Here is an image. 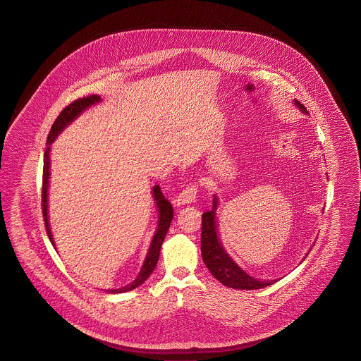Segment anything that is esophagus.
Here are the masks:
<instances>
[{
  "mask_svg": "<svg viewBox=\"0 0 361 361\" xmlns=\"http://www.w3.org/2000/svg\"><path fill=\"white\" fill-rule=\"evenodd\" d=\"M197 199V185L195 182L189 183L178 196V203L179 204H188L193 203Z\"/></svg>",
  "mask_w": 361,
  "mask_h": 361,
  "instance_id": "obj_1",
  "label": "esophagus"
}]
</instances>
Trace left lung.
Listing matches in <instances>:
<instances>
[{"instance_id":"left-lung-1","label":"left lung","mask_w":361,"mask_h":361,"mask_svg":"<svg viewBox=\"0 0 361 361\" xmlns=\"http://www.w3.org/2000/svg\"><path fill=\"white\" fill-rule=\"evenodd\" d=\"M295 104L300 106L301 111L307 112L302 104L297 101ZM213 203H214L213 209L203 213L202 216V256L210 273L224 286L231 288H238V290H256V288H262L273 284L274 280L260 281L250 277L224 252L217 237V227H216L217 199L216 197Z\"/></svg>"}]
</instances>
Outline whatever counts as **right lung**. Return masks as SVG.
Instances as JSON below:
<instances>
[{
	"mask_svg": "<svg viewBox=\"0 0 361 361\" xmlns=\"http://www.w3.org/2000/svg\"><path fill=\"white\" fill-rule=\"evenodd\" d=\"M99 95H88L84 98H78L74 102H71L68 106H66L61 114L57 116V119L53 123L50 133L47 135V148L44 152V165H43V182H42V213H43V220H44V226H46V231L47 235L53 243V238L50 234V228H49V221H47V185H49V166H50V158H49V151H50V144L53 142V140L57 137V134L71 121H74L82 111H85L87 108H90L91 105H94L95 102H99ZM157 206H158V213H159V221H158V230L152 238L148 255L145 257V262L141 267V271L138 273L137 279L121 287L119 290H111L109 293H124V291H130L134 290L135 287L141 286L148 277L149 274L154 271L158 257H159V250H161V245L164 242V238L169 230L171 221L173 219V209L171 206V203L165 199V196L162 195L159 186H154L152 189Z\"/></svg>",
	"mask_w": 361,
	"mask_h": 361,
	"instance_id": "obj_1",
	"label": "right lung"
}]
</instances>
